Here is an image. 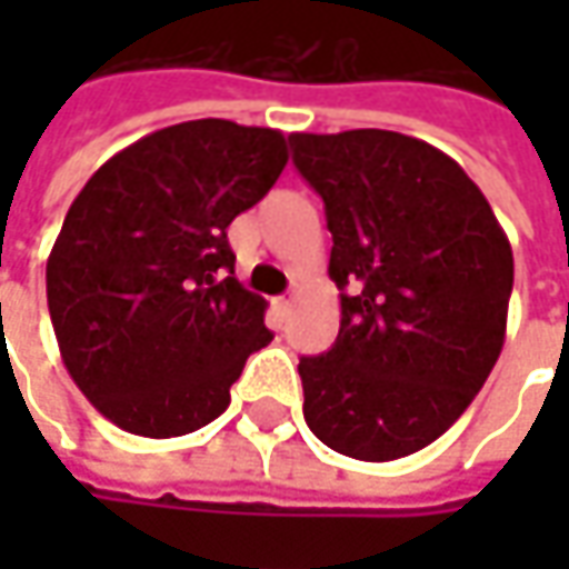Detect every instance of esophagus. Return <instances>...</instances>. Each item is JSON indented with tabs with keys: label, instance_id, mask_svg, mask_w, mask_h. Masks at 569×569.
Masks as SVG:
<instances>
[{
	"label": "esophagus",
	"instance_id": "1",
	"mask_svg": "<svg viewBox=\"0 0 569 569\" xmlns=\"http://www.w3.org/2000/svg\"><path fill=\"white\" fill-rule=\"evenodd\" d=\"M291 307H295V295L278 297V310H281V313H288V310H291Z\"/></svg>",
	"mask_w": 569,
	"mask_h": 569
}]
</instances>
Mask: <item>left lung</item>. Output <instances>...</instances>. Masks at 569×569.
<instances>
[{
  "instance_id": "8db88e82",
  "label": "left lung",
  "mask_w": 569,
  "mask_h": 569,
  "mask_svg": "<svg viewBox=\"0 0 569 569\" xmlns=\"http://www.w3.org/2000/svg\"><path fill=\"white\" fill-rule=\"evenodd\" d=\"M341 291L336 345L300 358L303 418L329 449L402 459L456 425L500 358L513 250L440 148L386 129L295 132Z\"/></svg>"
}]
</instances>
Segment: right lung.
I'll list each match as a JSON object with an SVG mask.
<instances>
[{
	"label": "right lung",
	"mask_w": 569,
	"mask_h": 569,
	"mask_svg": "<svg viewBox=\"0 0 569 569\" xmlns=\"http://www.w3.org/2000/svg\"><path fill=\"white\" fill-rule=\"evenodd\" d=\"M288 164L278 129L189 120L113 154L69 206L47 303L69 377L113 425L183 437L266 348V300L233 278L230 221Z\"/></svg>",
	"instance_id": "right-lung-1"
}]
</instances>
